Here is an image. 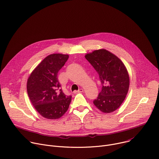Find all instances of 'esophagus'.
<instances>
[{
    "instance_id": "34e87169",
    "label": "esophagus",
    "mask_w": 159,
    "mask_h": 159,
    "mask_svg": "<svg viewBox=\"0 0 159 159\" xmlns=\"http://www.w3.org/2000/svg\"><path fill=\"white\" fill-rule=\"evenodd\" d=\"M83 92V90L82 89H79L78 90H75L74 91V93H80V92Z\"/></svg>"
}]
</instances>
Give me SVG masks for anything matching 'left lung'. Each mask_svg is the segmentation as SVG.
<instances>
[{
  "instance_id": "left-lung-1",
  "label": "left lung",
  "mask_w": 159,
  "mask_h": 159,
  "mask_svg": "<svg viewBox=\"0 0 159 159\" xmlns=\"http://www.w3.org/2000/svg\"><path fill=\"white\" fill-rule=\"evenodd\" d=\"M85 58L97 72L102 84L94 105L104 113L115 111L125 100L129 89V78L125 64L105 49L87 54Z\"/></svg>"
}]
</instances>
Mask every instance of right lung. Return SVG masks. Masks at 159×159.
<instances>
[{
	"instance_id": "right-lung-1",
	"label": "right lung",
	"mask_w": 159,
	"mask_h": 159,
	"mask_svg": "<svg viewBox=\"0 0 159 159\" xmlns=\"http://www.w3.org/2000/svg\"><path fill=\"white\" fill-rule=\"evenodd\" d=\"M69 58L68 55L54 54L45 57L30 75L27 82L30 100L43 117L56 119L67 111L71 95H65L58 80V72Z\"/></svg>"
}]
</instances>
